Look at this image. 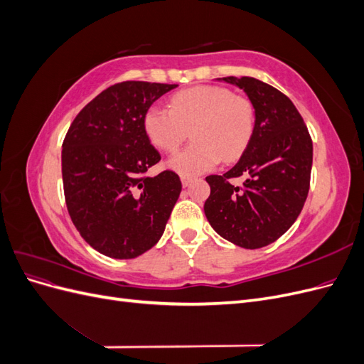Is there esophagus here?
Listing matches in <instances>:
<instances>
[{
	"label": "esophagus",
	"instance_id": "obj_1",
	"mask_svg": "<svg viewBox=\"0 0 364 364\" xmlns=\"http://www.w3.org/2000/svg\"><path fill=\"white\" fill-rule=\"evenodd\" d=\"M182 186H188L193 182V178H188V176H181Z\"/></svg>",
	"mask_w": 364,
	"mask_h": 364
}]
</instances>
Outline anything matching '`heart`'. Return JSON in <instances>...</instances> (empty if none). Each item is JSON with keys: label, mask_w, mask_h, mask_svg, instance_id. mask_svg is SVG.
I'll return each instance as SVG.
<instances>
[{"label": "heart", "mask_w": 364, "mask_h": 364, "mask_svg": "<svg viewBox=\"0 0 364 364\" xmlns=\"http://www.w3.org/2000/svg\"><path fill=\"white\" fill-rule=\"evenodd\" d=\"M171 109L149 107L142 127L151 146L174 151L186 135L193 142L174 153L167 165L182 176H196L232 162L247 149L255 127V109L247 97L223 86H194L171 97Z\"/></svg>", "instance_id": "1"}]
</instances>
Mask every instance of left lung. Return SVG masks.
Instances as JSON below:
<instances>
[{
  "instance_id": "1",
  "label": "left lung",
  "mask_w": 364,
  "mask_h": 364,
  "mask_svg": "<svg viewBox=\"0 0 364 364\" xmlns=\"http://www.w3.org/2000/svg\"><path fill=\"white\" fill-rule=\"evenodd\" d=\"M243 90L255 109V127L240 161L225 174H211L205 215L215 232L240 247L259 249L296 222L310 190L313 142L287 95L253 77H223ZM245 176L241 187L229 178Z\"/></svg>"
}]
</instances>
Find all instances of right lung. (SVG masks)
Here are the masks:
<instances>
[{
    "instance_id": "right-lung-1",
    "label": "right lung",
    "mask_w": 364,
    "mask_h": 364,
    "mask_svg": "<svg viewBox=\"0 0 364 364\" xmlns=\"http://www.w3.org/2000/svg\"><path fill=\"white\" fill-rule=\"evenodd\" d=\"M178 85L123 82L107 87L73 121L62 146L65 200L87 245L115 259L136 258L164 234L182 183L174 171L153 178L159 151L142 118Z\"/></svg>"
}]
</instances>
